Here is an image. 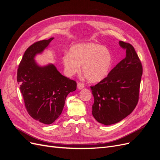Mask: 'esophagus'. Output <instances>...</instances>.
<instances>
[{
    "label": "esophagus",
    "instance_id": "esophagus-1",
    "mask_svg": "<svg viewBox=\"0 0 160 160\" xmlns=\"http://www.w3.org/2000/svg\"><path fill=\"white\" fill-rule=\"evenodd\" d=\"M84 88H85V85L83 83H80V82H79V83H77V88H78L79 89H81Z\"/></svg>",
    "mask_w": 160,
    "mask_h": 160
}]
</instances>
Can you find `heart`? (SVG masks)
<instances>
[{"label":"heart","instance_id":"heart-1","mask_svg":"<svg viewBox=\"0 0 160 160\" xmlns=\"http://www.w3.org/2000/svg\"><path fill=\"white\" fill-rule=\"evenodd\" d=\"M65 70L68 75H74L80 70L91 83L104 79L109 73L113 64V55L103 45L94 42L83 43L72 46L69 53L62 59Z\"/></svg>","mask_w":160,"mask_h":160}]
</instances>
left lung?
I'll list each match as a JSON object with an SVG mask.
<instances>
[{
  "label": "left lung",
  "mask_w": 160,
  "mask_h": 160,
  "mask_svg": "<svg viewBox=\"0 0 160 160\" xmlns=\"http://www.w3.org/2000/svg\"><path fill=\"white\" fill-rule=\"evenodd\" d=\"M126 55L108 77L91 86L94 103L92 114L100 123L109 125L126 118L136 107L143 68L134 47L119 41Z\"/></svg>",
  "instance_id": "8db88e82"
}]
</instances>
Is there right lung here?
Listing matches in <instances>:
<instances>
[{
	"mask_svg": "<svg viewBox=\"0 0 160 160\" xmlns=\"http://www.w3.org/2000/svg\"><path fill=\"white\" fill-rule=\"evenodd\" d=\"M53 37L31 45L25 52L17 71V82L28 113L44 124H51L63 109L67 95L77 89L76 81L61 75L55 66H39L35 61Z\"/></svg>",
	"mask_w": 160,
	"mask_h": 160,
	"instance_id": "1",
	"label": "right lung"
}]
</instances>
